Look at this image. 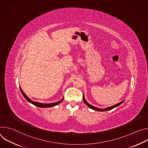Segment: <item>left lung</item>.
I'll list each match as a JSON object with an SVG mask.
<instances>
[{
  "instance_id": "8db88e82",
  "label": "left lung",
  "mask_w": 148,
  "mask_h": 148,
  "mask_svg": "<svg viewBox=\"0 0 148 148\" xmlns=\"http://www.w3.org/2000/svg\"><path fill=\"white\" fill-rule=\"evenodd\" d=\"M83 101H84V103H85L87 105V106H88L89 108H91V109H92V110H95V111H105L111 110H112V109H113V108H115V107H116L119 106V105H121L122 103H123V101H122V102H120L118 103L117 104H115V105H113V106H111V107H108V108H105V109H101V108H98L92 106V105H90V103H88L86 101V100L85 98H84V95H83Z\"/></svg>"
}]
</instances>
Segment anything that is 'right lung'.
I'll use <instances>...</instances> for the list:
<instances>
[{
	"label": "right lung",
	"instance_id": "1",
	"mask_svg": "<svg viewBox=\"0 0 148 148\" xmlns=\"http://www.w3.org/2000/svg\"><path fill=\"white\" fill-rule=\"evenodd\" d=\"M20 91H21V92H22V94H23V97L25 98V99L29 102H30L31 103L34 105L36 107H40V108H47V107H54V106H56V105L59 104L60 102H61V101L63 100V98L58 101V102H56L55 103H40V102H34V101H32L25 93L24 92L22 91V88H21V87H20Z\"/></svg>",
	"mask_w": 148,
	"mask_h": 148
}]
</instances>
